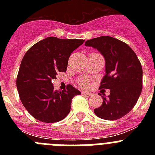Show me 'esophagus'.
Returning <instances> with one entry per match:
<instances>
[{
  "label": "esophagus",
  "mask_w": 155,
  "mask_h": 155,
  "mask_svg": "<svg viewBox=\"0 0 155 155\" xmlns=\"http://www.w3.org/2000/svg\"><path fill=\"white\" fill-rule=\"evenodd\" d=\"M82 94L84 95V96H87V97H90L92 95V94L90 92H86V91H84V92H82Z\"/></svg>",
  "instance_id": "obj_1"
}]
</instances>
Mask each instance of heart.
<instances>
[{"label": "heart", "mask_w": 155, "mask_h": 155, "mask_svg": "<svg viewBox=\"0 0 155 155\" xmlns=\"http://www.w3.org/2000/svg\"><path fill=\"white\" fill-rule=\"evenodd\" d=\"M79 84H81V85L82 86V87H87L88 86V84H89V83H88V81H87V80H86V79L84 78H82L81 79L80 81H79Z\"/></svg>", "instance_id": "obj_1"}]
</instances>
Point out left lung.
Returning a JSON list of instances; mask_svg holds the SVG:
<instances>
[{"label":"left lung","mask_w":155,"mask_h":155,"mask_svg":"<svg viewBox=\"0 0 155 155\" xmlns=\"http://www.w3.org/2000/svg\"><path fill=\"white\" fill-rule=\"evenodd\" d=\"M97 49L105 61V75L99 88L110 90L94 114L106 120L122 118L134 107L142 91L143 70L136 53L127 43L111 36H100L85 42Z\"/></svg>","instance_id":"left-lung-1"}]
</instances>
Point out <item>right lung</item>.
I'll use <instances>...</instances> for the list:
<instances>
[{
	"label": "right lung",
	"instance_id": "obj_1",
	"mask_svg": "<svg viewBox=\"0 0 155 155\" xmlns=\"http://www.w3.org/2000/svg\"><path fill=\"white\" fill-rule=\"evenodd\" d=\"M84 42L47 37L25 53L16 85L21 103L35 119L52 124L70 113L72 98L81 93L71 84L62 91H54L52 80L58 72H66L71 53Z\"/></svg>",
	"mask_w": 155,
	"mask_h": 155
}]
</instances>
